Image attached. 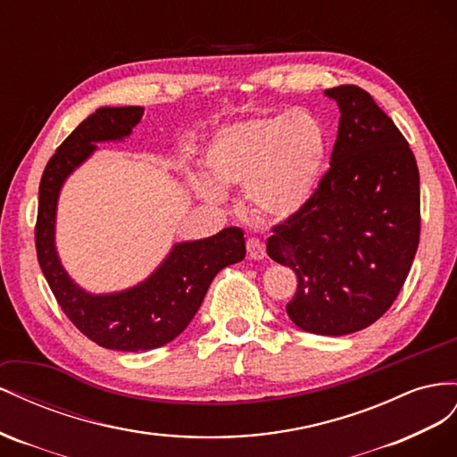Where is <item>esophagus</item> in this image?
Returning <instances> with one entry per match:
<instances>
[{"label":"esophagus","mask_w":457,"mask_h":457,"mask_svg":"<svg viewBox=\"0 0 457 457\" xmlns=\"http://www.w3.org/2000/svg\"><path fill=\"white\" fill-rule=\"evenodd\" d=\"M246 251H249V256L253 260L266 258V246H264L262 241L256 239V237H251L249 241H246Z\"/></svg>","instance_id":"obj_1"}]
</instances>
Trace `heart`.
Returning a JSON list of instances; mask_svg holds the SVG:
<instances>
[{
    "mask_svg": "<svg viewBox=\"0 0 457 457\" xmlns=\"http://www.w3.org/2000/svg\"><path fill=\"white\" fill-rule=\"evenodd\" d=\"M207 178L195 189L208 203L226 201L221 187H245L251 211L262 218H293L316 197L329 164V132L306 109L233 122L208 141Z\"/></svg>",
    "mask_w": 457,
    "mask_h": 457,
    "instance_id": "1",
    "label": "heart"
}]
</instances>
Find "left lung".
Returning <instances> with one entry per match:
<instances>
[{
  "mask_svg": "<svg viewBox=\"0 0 457 457\" xmlns=\"http://www.w3.org/2000/svg\"><path fill=\"white\" fill-rule=\"evenodd\" d=\"M341 111L331 168L316 197L273 228L266 251L296 273L287 314L341 337L393 306L420 245V170L406 137L358 86L325 89Z\"/></svg>",
  "mask_w": 457,
  "mask_h": 457,
  "instance_id": "1",
  "label": "left lung"
}]
</instances>
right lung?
I'll return each instance as SVG.
<instances>
[{"label": "right lung", "instance_id": "1", "mask_svg": "<svg viewBox=\"0 0 457 457\" xmlns=\"http://www.w3.org/2000/svg\"><path fill=\"white\" fill-rule=\"evenodd\" d=\"M141 116L143 107H101L89 114L49 159L37 201V262L59 306L87 338L119 352H145L174 341L197 314L216 273L246 254L243 231L226 228L212 237L176 243L147 279L105 295L82 289L62 268L55 221L64 181L97 151V143L129 137Z\"/></svg>", "mask_w": 457, "mask_h": 457}]
</instances>
